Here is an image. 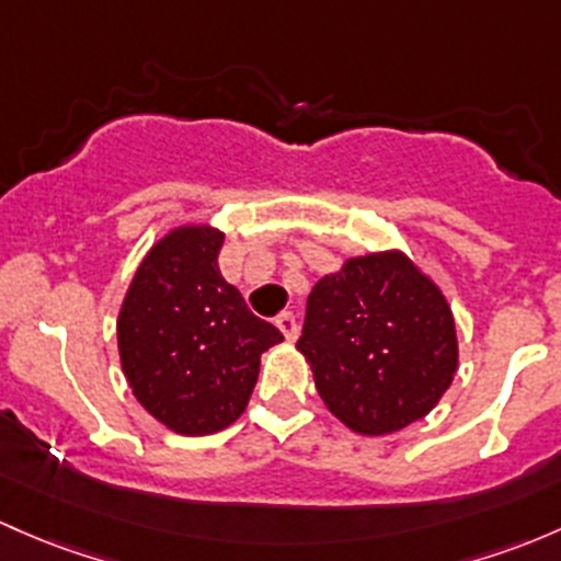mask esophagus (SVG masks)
<instances>
[{
  "label": "esophagus",
  "mask_w": 561,
  "mask_h": 561,
  "mask_svg": "<svg viewBox=\"0 0 561 561\" xmlns=\"http://www.w3.org/2000/svg\"><path fill=\"white\" fill-rule=\"evenodd\" d=\"M274 325L279 328L282 333H285L287 341H293L298 335V322H296V317L290 314V311H282V314H276Z\"/></svg>",
  "instance_id": "1"
}]
</instances>
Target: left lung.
I'll return each instance as SVG.
<instances>
[{
  "instance_id": "1",
  "label": "left lung",
  "mask_w": 561,
  "mask_h": 561,
  "mask_svg": "<svg viewBox=\"0 0 561 561\" xmlns=\"http://www.w3.org/2000/svg\"><path fill=\"white\" fill-rule=\"evenodd\" d=\"M296 350L325 409L359 435L398 433L427 416L459 365L449 300L403 250L346 257L322 276Z\"/></svg>"
}]
</instances>
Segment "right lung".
Segmentation results:
<instances>
[{
    "label": "right lung",
    "mask_w": 561,
    "mask_h": 561,
    "mask_svg": "<svg viewBox=\"0 0 561 561\" xmlns=\"http://www.w3.org/2000/svg\"><path fill=\"white\" fill-rule=\"evenodd\" d=\"M226 233L182 222L147 250L117 311V355L141 409L176 435L244 414L261 355L285 335L257 320L217 268Z\"/></svg>",
    "instance_id": "1"
}]
</instances>
